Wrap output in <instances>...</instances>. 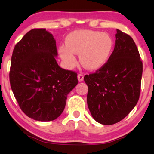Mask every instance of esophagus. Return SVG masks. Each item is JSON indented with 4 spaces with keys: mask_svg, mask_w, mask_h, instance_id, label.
Here are the masks:
<instances>
[{
    "mask_svg": "<svg viewBox=\"0 0 154 154\" xmlns=\"http://www.w3.org/2000/svg\"><path fill=\"white\" fill-rule=\"evenodd\" d=\"M77 78H78V80H79V82H82L83 80H84V75L79 74L77 76Z\"/></svg>",
    "mask_w": 154,
    "mask_h": 154,
    "instance_id": "34e87169",
    "label": "esophagus"
}]
</instances>
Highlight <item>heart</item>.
<instances>
[{
	"label": "heart",
	"mask_w": 154,
	"mask_h": 154,
	"mask_svg": "<svg viewBox=\"0 0 154 154\" xmlns=\"http://www.w3.org/2000/svg\"><path fill=\"white\" fill-rule=\"evenodd\" d=\"M66 45L60 46L61 58L68 68L77 64L75 54L85 68L90 70L101 67L108 62L113 50L114 42L108 34L100 31L78 30L67 36Z\"/></svg>",
	"instance_id": "b5f03b06"
}]
</instances>
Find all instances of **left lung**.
Wrapping results in <instances>:
<instances>
[{
  "instance_id": "1",
  "label": "left lung",
  "mask_w": 154,
  "mask_h": 154,
  "mask_svg": "<svg viewBox=\"0 0 154 154\" xmlns=\"http://www.w3.org/2000/svg\"><path fill=\"white\" fill-rule=\"evenodd\" d=\"M116 42L107 63L85 75L87 103L92 116L103 125L118 123L132 110L140 92L143 63L133 39L116 29Z\"/></svg>"
}]
</instances>
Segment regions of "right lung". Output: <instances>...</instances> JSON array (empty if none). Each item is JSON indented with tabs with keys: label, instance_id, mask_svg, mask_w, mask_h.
I'll use <instances>...</instances> for the list:
<instances>
[{
	"label": "right lung",
	"instance_id": "add662e5",
	"mask_svg": "<svg viewBox=\"0 0 154 154\" xmlns=\"http://www.w3.org/2000/svg\"><path fill=\"white\" fill-rule=\"evenodd\" d=\"M56 42L46 29H33L14 47L9 73L20 109L35 121H51L64 111L78 83L76 72L59 66Z\"/></svg>",
	"mask_w": 154,
	"mask_h": 154
}]
</instances>
